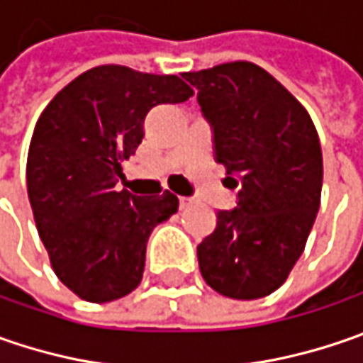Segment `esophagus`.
<instances>
[{"label":"esophagus","instance_id":"obj_1","mask_svg":"<svg viewBox=\"0 0 363 363\" xmlns=\"http://www.w3.org/2000/svg\"><path fill=\"white\" fill-rule=\"evenodd\" d=\"M193 201H195V199L179 197V207H181V211H184V209H189V207L193 205Z\"/></svg>","mask_w":363,"mask_h":363}]
</instances>
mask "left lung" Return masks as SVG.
Wrapping results in <instances>:
<instances>
[{
    "instance_id": "8db88e82",
    "label": "left lung",
    "mask_w": 363,
    "mask_h": 363,
    "mask_svg": "<svg viewBox=\"0 0 363 363\" xmlns=\"http://www.w3.org/2000/svg\"><path fill=\"white\" fill-rule=\"evenodd\" d=\"M182 77L197 87L211 121L217 162L240 186L238 207L217 213V228L197 245L199 270L223 296H268L301 258L321 205L323 154L315 123L303 103L254 62Z\"/></svg>"
}]
</instances>
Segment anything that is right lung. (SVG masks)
Listing matches in <instances>:
<instances>
[{"label":"right lung","instance_id":"add662e5","mask_svg":"<svg viewBox=\"0 0 363 363\" xmlns=\"http://www.w3.org/2000/svg\"><path fill=\"white\" fill-rule=\"evenodd\" d=\"M193 97L177 74L103 65L79 74L40 113L26 164L28 199L58 280L79 298L109 303L144 274L152 229L179 209L170 191L118 189L154 105Z\"/></svg>","mask_w":363,"mask_h":363}]
</instances>
